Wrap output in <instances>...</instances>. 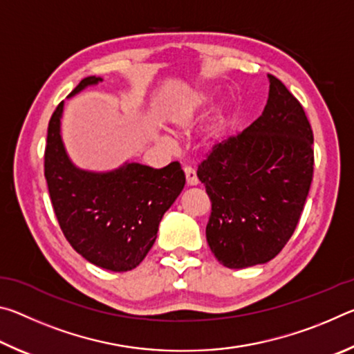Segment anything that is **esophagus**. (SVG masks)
Instances as JSON below:
<instances>
[{
	"label": "esophagus",
	"instance_id": "esophagus-1",
	"mask_svg": "<svg viewBox=\"0 0 354 354\" xmlns=\"http://www.w3.org/2000/svg\"><path fill=\"white\" fill-rule=\"evenodd\" d=\"M184 173H185V181H187V185L198 184V176H196V171L192 169V167H184Z\"/></svg>",
	"mask_w": 354,
	"mask_h": 354
}]
</instances>
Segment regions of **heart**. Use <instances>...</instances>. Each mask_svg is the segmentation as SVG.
<instances>
[{
    "label": "heart",
    "mask_w": 354,
    "mask_h": 354,
    "mask_svg": "<svg viewBox=\"0 0 354 354\" xmlns=\"http://www.w3.org/2000/svg\"><path fill=\"white\" fill-rule=\"evenodd\" d=\"M214 98L215 95L211 91H198L175 100L165 112L167 128L176 134L187 133L200 122L203 113L214 103ZM227 117L230 113H227L226 106H221L214 113L211 122L206 124L201 133L203 147L212 148L221 139L227 124Z\"/></svg>",
    "instance_id": "heart-1"
}]
</instances>
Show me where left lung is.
Wrapping results in <instances>:
<instances>
[{
    "instance_id": "8db88e82",
    "label": "left lung",
    "mask_w": 354,
    "mask_h": 354,
    "mask_svg": "<svg viewBox=\"0 0 354 354\" xmlns=\"http://www.w3.org/2000/svg\"><path fill=\"white\" fill-rule=\"evenodd\" d=\"M261 117L217 143L198 165L212 203L206 239L227 268L272 261L289 242L314 171V136L303 106L278 77Z\"/></svg>"
}]
</instances>
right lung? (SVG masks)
I'll return each mask as SVG.
<instances>
[{"instance_id":"1","label":"right lung","mask_w":354,"mask_h":354,"mask_svg":"<svg viewBox=\"0 0 354 354\" xmlns=\"http://www.w3.org/2000/svg\"><path fill=\"white\" fill-rule=\"evenodd\" d=\"M103 81L88 76L68 97ZM64 101L48 124L45 178L64 236L84 259L111 272L133 270L145 259L164 214L181 194L179 162L164 169L124 162L111 171H91L68 158L61 134Z\"/></svg>"}]
</instances>
